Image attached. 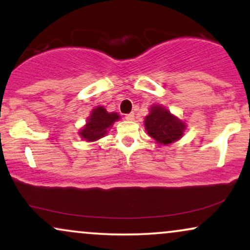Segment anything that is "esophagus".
I'll return each mask as SVG.
<instances>
[{"instance_id": "obj_1", "label": "esophagus", "mask_w": 250, "mask_h": 250, "mask_svg": "<svg viewBox=\"0 0 250 250\" xmlns=\"http://www.w3.org/2000/svg\"><path fill=\"white\" fill-rule=\"evenodd\" d=\"M125 119L127 120V121H133V120L135 119L134 116V113H130V114H127V115L125 116Z\"/></svg>"}]
</instances>
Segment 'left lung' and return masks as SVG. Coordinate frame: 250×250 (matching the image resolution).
<instances>
[{
	"mask_svg": "<svg viewBox=\"0 0 250 250\" xmlns=\"http://www.w3.org/2000/svg\"><path fill=\"white\" fill-rule=\"evenodd\" d=\"M145 127L148 135L160 145H169L183 136L186 123L170 114L162 105H153L150 113L146 116Z\"/></svg>",
	"mask_w": 250,
	"mask_h": 250,
	"instance_id": "8db88e82",
	"label": "left lung"
}]
</instances>
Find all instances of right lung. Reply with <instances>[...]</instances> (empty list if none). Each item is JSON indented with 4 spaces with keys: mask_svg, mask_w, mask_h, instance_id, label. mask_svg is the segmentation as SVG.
<instances>
[{
    "mask_svg": "<svg viewBox=\"0 0 250 250\" xmlns=\"http://www.w3.org/2000/svg\"><path fill=\"white\" fill-rule=\"evenodd\" d=\"M119 119L117 113H108L103 107H96L88 117L87 125L80 130V136L88 142L96 141L105 136L108 129Z\"/></svg>",
    "mask_w": 250,
    "mask_h": 250,
    "instance_id": "1",
    "label": "right lung"
}]
</instances>
